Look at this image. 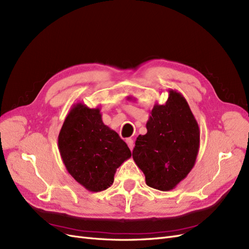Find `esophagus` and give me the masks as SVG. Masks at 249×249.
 Masks as SVG:
<instances>
[{
    "label": "esophagus",
    "instance_id": "obj_1",
    "mask_svg": "<svg viewBox=\"0 0 249 249\" xmlns=\"http://www.w3.org/2000/svg\"><path fill=\"white\" fill-rule=\"evenodd\" d=\"M126 142H127L128 147H129V149L132 150V149H133V141H132L131 139H127V140H126Z\"/></svg>",
    "mask_w": 249,
    "mask_h": 249
}]
</instances>
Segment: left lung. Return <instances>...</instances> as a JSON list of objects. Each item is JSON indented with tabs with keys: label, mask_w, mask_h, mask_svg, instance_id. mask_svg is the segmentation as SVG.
Returning <instances> with one entry per match:
<instances>
[{
	"label": "left lung",
	"mask_w": 249,
	"mask_h": 249,
	"mask_svg": "<svg viewBox=\"0 0 249 249\" xmlns=\"http://www.w3.org/2000/svg\"><path fill=\"white\" fill-rule=\"evenodd\" d=\"M168 93L165 104L152 108L148 131L139 135L132 152L147 185L161 191L174 189L187 177L199 149L198 124L186 99L175 90Z\"/></svg>",
	"instance_id": "1"
}]
</instances>
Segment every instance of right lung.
Here are the masks:
<instances>
[{
  "mask_svg": "<svg viewBox=\"0 0 249 249\" xmlns=\"http://www.w3.org/2000/svg\"><path fill=\"white\" fill-rule=\"evenodd\" d=\"M58 147L71 177L92 192L107 189L117 168L131 157L126 142L103 124L99 107L81 102L73 104L66 116Z\"/></svg>",
  "mask_w": 249,
  "mask_h": 249,
  "instance_id": "1",
  "label": "right lung"
}]
</instances>
